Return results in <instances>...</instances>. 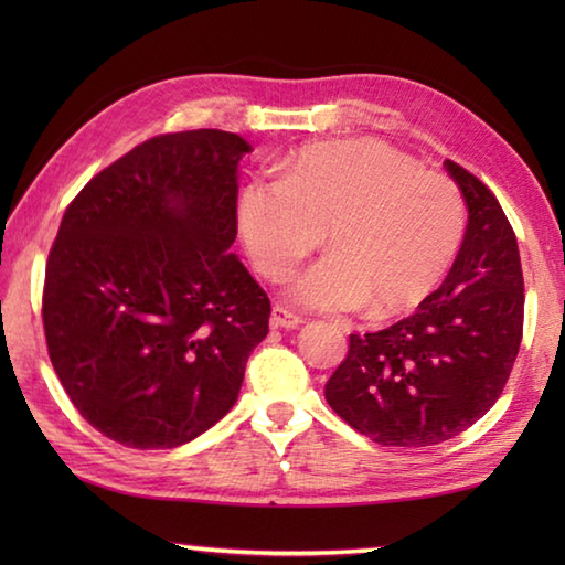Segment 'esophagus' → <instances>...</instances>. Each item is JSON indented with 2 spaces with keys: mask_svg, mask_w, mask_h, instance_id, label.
Here are the masks:
<instances>
[{
  "mask_svg": "<svg viewBox=\"0 0 565 565\" xmlns=\"http://www.w3.org/2000/svg\"><path fill=\"white\" fill-rule=\"evenodd\" d=\"M301 323V317H296L294 311L284 309V306L276 303L271 309V327L274 329H296Z\"/></svg>",
  "mask_w": 565,
  "mask_h": 565,
  "instance_id": "1",
  "label": "esophagus"
}]
</instances>
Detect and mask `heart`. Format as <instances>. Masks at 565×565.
Wrapping results in <instances>:
<instances>
[{
	"label": "heart",
	"instance_id": "1",
	"mask_svg": "<svg viewBox=\"0 0 565 565\" xmlns=\"http://www.w3.org/2000/svg\"><path fill=\"white\" fill-rule=\"evenodd\" d=\"M238 232L256 269L281 279L329 236L331 254L296 276L289 299L309 311L376 319L416 309L451 269L466 234L451 179L379 139L321 141L279 179L238 191Z\"/></svg>",
	"mask_w": 565,
	"mask_h": 565
}]
</instances>
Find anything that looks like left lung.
I'll use <instances>...</instances> for the list:
<instances>
[{"instance_id": "obj_1", "label": "left lung", "mask_w": 565, "mask_h": 565, "mask_svg": "<svg viewBox=\"0 0 565 565\" xmlns=\"http://www.w3.org/2000/svg\"><path fill=\"white\" fill-rule=\"evenodd\" d=\"M468 224L446 281L416 313L376 333H351L327 384L337 414L381 446L420 448L473 426L509 381L523 333L515 234L491 189L456 161Z\"/></svg>"}]
</instances>
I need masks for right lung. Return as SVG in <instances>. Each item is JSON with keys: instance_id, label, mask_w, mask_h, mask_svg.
Wrapping results in <instances>:
<instances>
[{"instance_id": "right-lung-1", "label": "right lung", "mask_w": 565, "mask_h": 565, "mask_svg": "<svg viewBox=\"0 0 565 565\" xmlns=\"http://www.w3.org/2000/svg\"><path fill=\"white\" fill-rule=\"evenodd\" d=\"M232 131L161 134L99 171L46 259V349L76 411L129 448L191 441L238 398L271 303L236 254Z\"/></svg>"}]
</instances>
